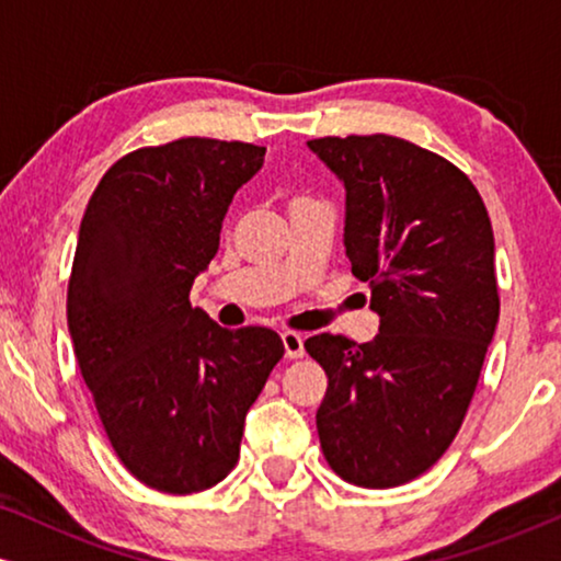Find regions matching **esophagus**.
<instances>
[{"label": "esophagus", "mask_w": 561, "mask_h": 561, "mask_svg": "<svg viewBox=\"0 0 561 561\" xmlns=\"http://www.w3.org/2000/svg\"><path fill=\"white\" fill-rule=\"evenodd\" d=\"M280 340H283V347H286V357H290V359L304 357V336L301 334L283 332Z\"/></svg>", "instance_id": "obj_1"}]
</instances>
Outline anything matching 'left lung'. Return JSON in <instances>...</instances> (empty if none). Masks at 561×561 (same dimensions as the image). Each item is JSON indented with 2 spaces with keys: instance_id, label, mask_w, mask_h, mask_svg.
<instances>
[{
  "instance_id": "obj_1",
  "label": "left lung",
  "mask_w": 561,
  "mask_h": 561,
  "mask_svg": "<svg viewBox=\"0 0 561 561\" xmlns=\"http://www.w3.org/2000/svg\"><path fill=\"white\" fill-rule=\"evenodd\" d=\"M309 148L347 191L344 248L380 317L373 342L324 332L304 344L329 378L321 451L352 485L396 488L439 462L470 409L501 313L493 227L472 181L409 140Z\"/></svg>"
}]
</instances>
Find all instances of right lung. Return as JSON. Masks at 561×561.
<instances>
[{"label":"right lung","instance_id":"1","mask_svg":"<svg viewBox=\"0 0 561 561\" xmlns=\"http://www.w3.org/2000/svg\"><path fill=\"white\" fill-rule=\"evenodd\" d=\"M263 160L260 145L211 137L133 150L83 211L68 332L112 449L160 493H198L234 470L244 416L286 352L273 329H225L188 301Z\"/></svg>","mask_w":561,"mask_h":561}]
</instances>
